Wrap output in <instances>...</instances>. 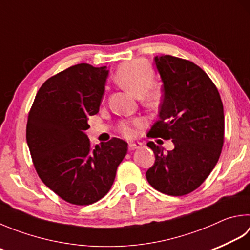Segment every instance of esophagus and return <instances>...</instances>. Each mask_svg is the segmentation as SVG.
Here are the masks:
<instances>
[{"label": "esophagus", "mask_w": 250, "mask_h": 250, "mask_svg": "<svg viewBox=\"0 0 250 250\" xmlns=\"http://www.w3.org/2000/svg\"><path fill=\"white\" fill-rule=\"evenodd\" d=\"M141 147V143H129L128 144V149L129 150H135Z\"/></svg>", "instance_id": "esophagus-1"}]
</instances>
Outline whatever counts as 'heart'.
<instances>
[{"instance_id":"1","label":"heart","mask_w":250,"mask_h":250,"mask_svg":"<svg viewBox=\"0 0 250 250\" xmlns=\"http://www.w3.org/2000/svg\"><path fill=\"white\" fill-rule=\"evenodd\" d=\"M115 82L123 88L140 97V101L149 109L157 107L161 102V91L154 86L155 75L153 69L144 61H131L122 64L115 73ZM143 126L140 120L123 122L119 129L126 137H133L135 129Z\"/></svg>"}]
</instances>
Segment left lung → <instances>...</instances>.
I'll return each instance as SVG.
<instances>
[{"label":"left lung","mask_w":250,"mask_h":250,"mask_svg":"<svg viewBox=\"0 0 250 250\" xmlns=\"http://www.w3.org/2000/svg\"><path fill=\"white\" fill-rule=\"evenodd\" d=\"M163 82L159 121L147 136L172 139L174 149L149 141L155 161L146 177L154 189L184 196L197 189L220 158L224 143L223 103L215 84L190 61L162 55L154 58Z\"/></svg>","instance_id":"obj_1"}]
</instances>
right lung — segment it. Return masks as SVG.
I'll return each mask as SVG.
<instances>
[{"label": "right lung", "mask_w": 250, "mask_h": 250, "mask_svg": "<svg viewBox=\"0 0 250 250\" xmlns=\"http://www.w3.org/2000/svg\"><path fill=\"white\" fill-rule=\"evenodd\" d=\"M109 70L77 64L50 77L37 92L26 139L38 175L69 204L87 206L104 197L127 143L112 138L91 147L86 130L97 114Z\"/></svg>", "instance_id": "right-lung-1"}]
</instances>
